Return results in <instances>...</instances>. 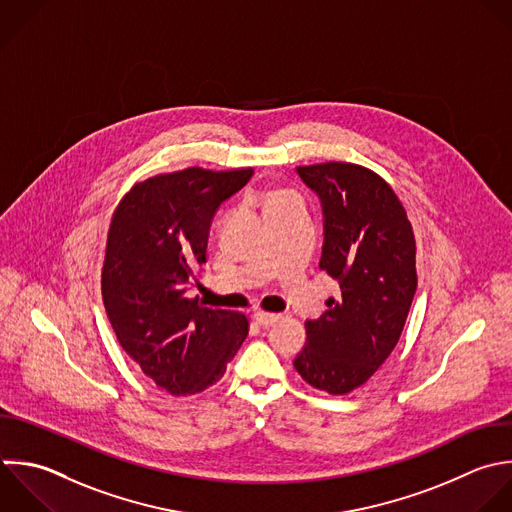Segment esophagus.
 <instances>
[{
	"label": "esophagus",
	"instance_id": "esophagus-1",
	"mask_svg": "<svg viewBox=\"0 0 512 512\" xmlns=\"http://www.w3.org/2000/svg\"><path fill=\"white\" fill-rule=\"evenodd\" d=\"M254 320H256L260 326H272L274 322H278V320H280V314L258 310V312H254Z\"/></svg>",
	"mask_w": 512,
	"mask_h": 512
}]
</instances>
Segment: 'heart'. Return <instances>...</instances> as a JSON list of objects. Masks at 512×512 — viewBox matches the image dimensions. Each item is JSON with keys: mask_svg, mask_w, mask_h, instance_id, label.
Returning <instances> with one entry per match:
<instances>
[{"mask_svg": "<svg viewBox=\"0 0 512 512\" xmlns=\"http://www.w3.org/2000/svg\"><path fill=\"white\" fill-rule=\"evenodd\" d=\"M276 200H282V196H272V198H270V202H268V204H272V202H276Z\"/></svg>", "mask_w": 512, "mask_h": 512, "instance_id": "b5f03b06", "label": "heart"}]
</instances>
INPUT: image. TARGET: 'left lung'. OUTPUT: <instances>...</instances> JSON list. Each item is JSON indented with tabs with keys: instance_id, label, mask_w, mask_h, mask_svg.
Returning <instances> with one entry per match:
<instances>
[{
	"instance_id": "left-lung-1",
	"label": "left lung",
	"mask_w": 512,
	"mask_h": 512,
	"mask_svg": "<svg viewBox=\"0 0 512 512\" xmlns=\"http://www.w3.org/2000/svg\"><path fill=\"white\" fill-rule=\"evenodd\" d=\"M296 172L322 200L320 270L340 282V294L304 324L308 342L294 368L340 396L362 386L398 344L416 292V242L400 198L370 168L324 162Z\"/></svg>"
}]
</instances>
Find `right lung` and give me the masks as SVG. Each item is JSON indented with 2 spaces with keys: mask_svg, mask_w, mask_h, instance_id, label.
Returning <instances> with one entry per match:
<instances>
[{
  "mask_svg": "<svg viewBox=\"0 0 512 512\" xmlns=\"http://www.w3.org/2000/svg\"><path fill=\"white\" fill-rule=\"evenodd\" d=\"M252 174L200 166L156 174L112 214L102 268L108 318L142 372L174 396L216 384L248 336L246 314L206 308L186 290L206 262L214 212Z\"/></svg>",
  "mask_w": 512,
  "mask_h": 512,
  "instance_id": "right-lung-1",
  "label": "right lung"
}]
</instances>
